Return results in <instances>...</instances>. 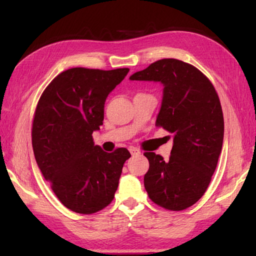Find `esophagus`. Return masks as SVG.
Listing matches in <instances>:
<instances>
[{
    "instance_id": "esophagus-1",
    "label": "esophagus",
    "mask_w": 256,
    "mask_h": 256,
    "mask_svg": "<svg viewBox=\"0 0 256 256\" xmlns=\"http://www.w3.org/2000/svg\"><path fill=\"white\" fill-rule=\"evenodd\" d=\"M128 150H130V152H131L132 156H136V154H140V150H138L136 148H134V146H131V148H130Z\"/></svg>"
}]
</instances>
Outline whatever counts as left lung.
Returning a JSON list of instances; mask_svg holds the SVG:
<instances>
[{
  "instance_id": "8db88e82",
  "label": "left lung",
  "mask_w": 256,
  "mask_h": 256,
  "mask_svg": "<svg viewBox=\"0 0 256 256\" xmlns=\"http://www.w3.org/2000/svg\"><path fill=\"white\" fill-rule=\"evenodd\" d=\"M130 79L162 82L164 96L156 126L174 134L167 162L160 154L144 152L149 160L146 193L164 209H188L206 193L222 149L218 94L198 68L175 58L156 60Z\"/></svg>"
}]
</instances>
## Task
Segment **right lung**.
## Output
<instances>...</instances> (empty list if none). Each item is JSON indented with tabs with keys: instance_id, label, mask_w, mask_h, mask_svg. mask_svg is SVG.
Wrapping results in <instances>:
<instances>
[{
	"instance_id": "obj_1",
	"label": "right lung",
	"mask_w": 256,
	"mask_h": 256,
	"mask_svg": "<svg viewBox=\"0 0 256 256\" xmlns=\"http://www.w3.org/2000/svg\"><path fill=\"white\" fill-rule=\"evenodd\" d=\"M130 68H73L60 73L38 100L32 128L38 167L68 209L92 214L114 198L126 148L105 152L92 133L104 120L106 98Z\"/></svg>"
}]
</instances>
